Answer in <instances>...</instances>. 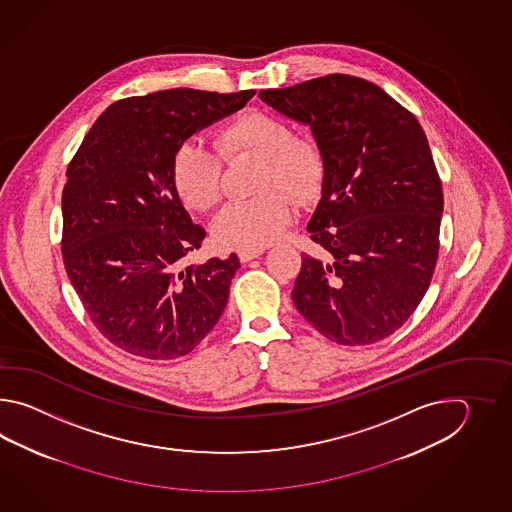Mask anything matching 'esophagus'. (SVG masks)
I'll return each instance as SVG.
<instances>
[{
	"label": "esophagus",
	"mask_w": 512,
	"mask_h": 512,
	"mask_svg": "<svg viewBox=\"0 0 512 512\" xmlns=\"http://www.w3.org/2000/svg\"><path fill=\"white\" fill-rule=\"evenodd\" d=\"M260 254H263V251H241L238 256H240L241 263H247V261L254 260V258H258Z\"/></svg>",
	"instance_id": "1"
}]
</instances>
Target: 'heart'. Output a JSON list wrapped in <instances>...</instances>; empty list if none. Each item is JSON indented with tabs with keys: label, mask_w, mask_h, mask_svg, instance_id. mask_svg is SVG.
Segmentation results:
<instances>
[{
	"label": "heart",
	"mask_w": 512,
	"mask_h": 512,
	"mask_svg": "<svg viewBox=\"0 0 512 512\" xmlns=\"http://www.w3.org/2000/svg\"><path fill=\"white\" fill-rule=\"evenodd\" d=\"M216 150L225 161L240 155L263 159L260 197L230 203L210 225L216 245L229 251H261L280 240L294 218L289 197L298 203L318 194L324 183V157L316 142L293 137L282 119L249 111L230 120L216 135ZM214 150L197 139L177 146L172 159V183L186 207L205 212L221 199L223 164Z\"/></svg>",
	"instance_id": "1"
}]
</instances>
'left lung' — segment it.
<instances>
[{
	"label": "left lung",
	"instance_id": "left-lung-1",
	"mask_svg": "<svg viewBox=\"0 0 512 512\" xmlns=\"http://www.w3.org/2000/svg\"><path fill=\"white\" fill-rule=\"evenodd\" d=\"M260 98L313 131L322 197L307 223L294 305L324 337L366 346L390 337L423 300L439 254L443 190L414 115L364 78L327 75Z\"/></svg>",
	"mask_w": 512,
	"mask_h": 512
}]
</instances>
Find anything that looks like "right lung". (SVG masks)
I'll return each mask as SVG.
<instances>
[{
  "label": "right lung",
  "mask_w": 512,
  "mask_h": 512,
  "mask_svg": "<svg viewBox=\"0 0 512 512\" xmlns=\"http://www.w3.org/2000/svg\"><path fill=\"white\" fill-rule=\"evenodd\" d=\"M254 89H168L111 104L67 166L62 258L98 331L144 359L188 355L218 324L240 269L183 265L205 230L172 183V159L196 131L243 108Z\"/></svg>",
  "instance_id": "1"
}]
</instances>
